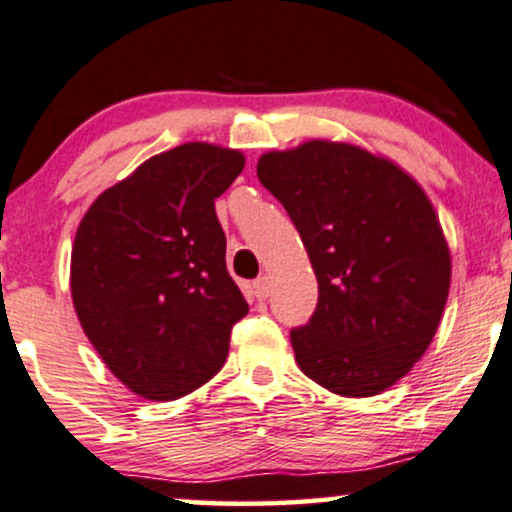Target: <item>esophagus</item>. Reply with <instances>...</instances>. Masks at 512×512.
Returning <instances> with one entry per match:
<instances>
[{"label":"esophagus","instance_id":"esophagus-1","mask_svg":"<svg viewBox=\"0 0 512 512\" xmlns=\"http://www.w3.org/2000/svg\"><path fill=\"white\" fill-rule=\"evenodd\" d=\"M254 289H256V294L261 296V299H268L270 292H273V285H270V277L268 275L258 277V280L254 282Z\"/></svg>","mask_w":512,"mask_h":512}]
</instances>
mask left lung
<instances>
[{"label":"left lung","mask_w":512,"mask_h":512,"mask_svg":"<svg viewBox=\"0 0 512 512\" xmlns=\"http://www.w3.org/2000/svg\"><path fill=\"white\" fill-rule=\"evenodd\" d=\"M318 277V306L289 332L320 387L375 396L420 361L451 287V254L422 187L399 166L344 142L313 140L258 159Z\"/></svg>","instance_id":"8db88e82"}]
</instances>
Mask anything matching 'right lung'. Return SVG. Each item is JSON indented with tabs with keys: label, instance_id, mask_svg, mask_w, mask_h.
Segmentation results:
<instances>
[{
	"label": "right lung",
	"instance_id": "right-lung-1",
	"mask_svg": "<svg viewBox=\"0 0 512 512\" xmlns=\"http://www.w3.org/2000/svg\"><path fill=\"white\" fill-rule=\"evenodd\" d=\"M244 156L187 142L99 194L75 232L71 294L102 361L149 401H173L223 368L249 306L225 266L216 199Z\"/></svg>",
	"mask_w": 512,
	"mask_h": 512
}]
</instances>
